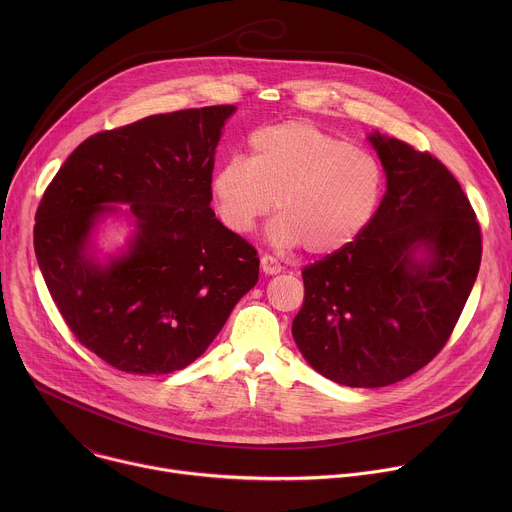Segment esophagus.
Returning <instances> with one entry per match:
<instances>
[{
    "instance_id": "obj_1",
    "label": "esophagus",
    "mask_w": 512,
    "mask_h": 512,
    "mask_svg": "<svg viewBox=\"0 0 512 512\" xmlns=\"http://www.w3.org/2000/svg\"><path fill=\"white\" fill-rule=\"evenodd\" d=\"M261 269H263V273H267V275H277V273L283 271L281 263H279L273 255H263V257H261Z\"/></svg>"
}]
</instances>
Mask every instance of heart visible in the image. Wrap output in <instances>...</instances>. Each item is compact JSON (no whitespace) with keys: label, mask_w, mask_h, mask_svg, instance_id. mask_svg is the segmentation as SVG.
<instances>
[{"label":"heart","mask_w":512,"mask_h":512,"mask_svg":"<svg viewBox=\"0 0 512 512\" xmlns=\"http://www.w3.org/2000/svg\"><path fill=\"white\" fill-rule=\"evenodd\" d=\"M385 174L379 160L310 121H285L251 133L247 162L229 160L210 182L218 218L235 235L257 229L277 202L269 227L279 247L332 255L375 216Z\"/></svg>","instance_id":"obj_1"}]
</instances>
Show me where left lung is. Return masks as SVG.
Listing matches in <instances>:
<instances>
[{
  "label": "left lung",
  "mask_w": 512,
  "mask_h": 512,
  "mask_svg": "<svg viewBox=\"0 0 512 512\" xmlns=\"http://www.w3.org/2000/svg\"><path fill=\"white\" fill-rule=\"evenodd\" d=\"M387 176L371 223L302 269L291 334L312 367L346 387H387L450 340L476 281L482 235L452 172L413 145L369 137Z\"/></svg>",
  "instance_id": "left-lung-1"
}]
</instances>
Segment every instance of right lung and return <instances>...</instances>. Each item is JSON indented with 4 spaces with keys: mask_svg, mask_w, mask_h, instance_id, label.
Here are the masks:
<instances>
[{
    "mask_svg": "<svg viewBox=\"0 0 512 512\" xmlns=\"http://www.w3.org/2000/svg\"><path fill=\"white\" fill-rule=\"evenodd\" d=\"M233 105L152 115L85 139L48 184L34 251L75 338L111 367L166 375L194 362L259 279L251 243L210 208L214 150ZM107 203H131L130 251H87Z\"/></svg>",
    "mask_w": 512,
    "mask_h": 512,
    "instance_id": "add662e5",
    "label": "right lung"
}]
</instances>
